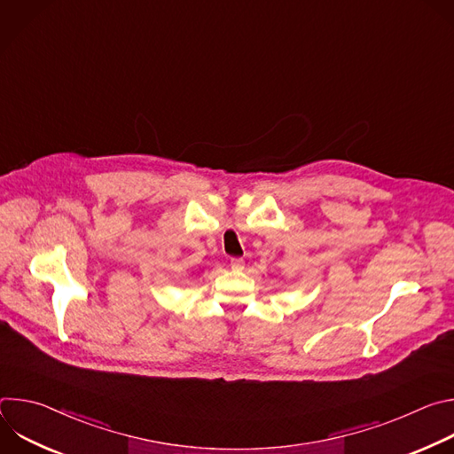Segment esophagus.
Returning a JSON list of instances; mask_svg holds the SVG:
<instances>
[{"label": "esophagus", "instance_id": "34e87169", "mask_svg": "<svg viewBox=\"0 0 454 454\" xmlns=\"http://www.w3.org/2000/svg\"><path fill=\"white\" fill-rule=\"evenodd\" d=\"M230 266L233 271H242L244 270V258H231Z\"/></svg>", "mask_w": 454, "mask_h": 454}]
</instances>
